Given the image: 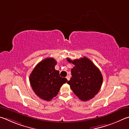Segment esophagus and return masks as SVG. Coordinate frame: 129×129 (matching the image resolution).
<instances>
[{
	"label": "esophagus",
	"instance_id": "esophagus-1",
	"mask_svg": "<svg viewBox=\"0 0 129 129\" xmlns=\"http://www.w3.org/2000/svg\"><path fill=\"white\" fill-rule=\"evenodd\" d=\"M66 79H67V80H70V77H69V76H67V77H66Z\"/></svg>",
	"mask_w": 129,
	"mask_h": 129
}]
</instances>
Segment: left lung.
I'll use <instances>...</instances> for the list:
<instances>
[{"label": "left lung", "mask_w": 129, "mask_h": 129, "mask_svg": "<svg viewBox=\"0 0 129 129\" xmlns=\"http://www.w3.org/2000/svg\"><path fill=\"white\" fill-rule=\"evenodd\" d=\"M67 60L74 64L71 69L72 77L67 82L72 91L82 101L93 98L100 91L103 83L100 70L85 56L74 60L67 58Z\"/></svg>", "instance_id": "1"}]
</instances>
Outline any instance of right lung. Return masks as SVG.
<instances>
[{
  "mask_svg": "<svg viewBox=\"0 0 129 129\" xmlns=\"http://www.w3.org/2000/svg\"><path fill=\"white\" fill-rule=\"evenodd\" d=\"M56 64L53 58H45L36 65L29 76L33 91L44 100H51L67 81L66 78L60 77L59 71L55 69Z\"/></svg>",
  "mask_w": 129,
  "mask_h": 129,
  "instance_id": "right-lung-1",
  "label": "right lung"
}]
</instances>
